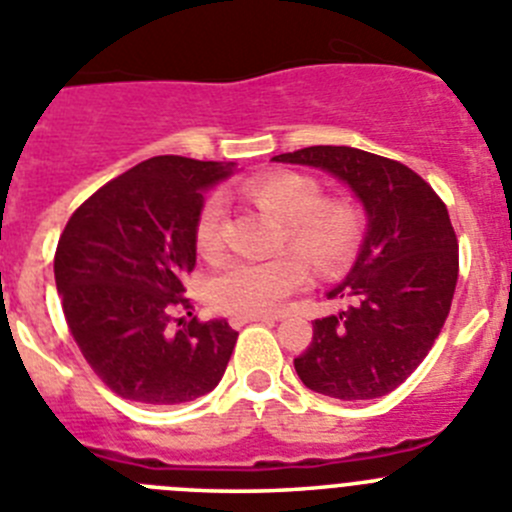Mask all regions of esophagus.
Listing matches in <instances>:
<instances>
[{"instance_id":"1","label":"esophagus","mask_w":512,"mask_h":512,"mask_svg":"<svg viewBox=\"0 0 512 512\" xmlns=\"http://www.w3.org/2000/svg\"><path fill=\"white\" fill-rule=\"evenodd\" d=\"M265 321H278V315H267V313H255V315H234L232 328H242L247 323H265Z\"/></svg>"}]
</instances>
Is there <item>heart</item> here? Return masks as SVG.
<instances>
[{"label": "heart", "instance_id": "b5f03b06", "mask_svg": "<svg viewBox=\"0 0 512 512\" xmlns=\"http://www.w3.org/2000/svg\"><path fill=\"white\" fill-rule=\"evenodd\" d=\"M245 194L257 207L280 219V245L295 247L315 272L336 275L358 255L364 242L361 217L348 204L326 202L321 184L313 176L283 169L265 171L247 181ZM194 242L204 257H214L222 247L219 197H209L199 209ZM299 256L293 250H283L265 260L229 257L209 278V303L232 315L270 313L280 308V303L308 280V267Z\"/></svg>", "mask_w": 512, "mask_h": 512}]
</instances>
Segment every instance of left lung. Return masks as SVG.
Here are the masks:
<instances>
[{"label":"left lung","instance_id":"8db88e82","mask_svg":"<svg viewBox=\"0 0 512 512\" xmlns=\"http://www.w3.org/2000/svg\"><path fill=\"white\" fill-rule=\"evenodd\" d=\"M275 161L331 171L369 214L356 265L328 293L348 308L313 323L295 371L333 399L386 396L422 364L450 315L460 252L447 204L417 171L361 148L308 146Z\"/></svg>","mask_w":512,"mask_h":512}]
</instances>
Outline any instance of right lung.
<instances>
[{"instance_id": "right-lung-1", "label": "right lung", "mask_w": 512, "mask_h": 512, "mask_svg": "<svg viewBox=\"0 0 512 512\" xmlns=\"http://www.w3.org/2000/svg\"><path fill=\"white\" fill-rule=\"evenodd\" d=\"M229 166L154 156L100 186L68 219L55 250L62 313L90 369L113 394L184 404L209 394L240 333L197 321L184 275L197 265L204 186Z\"/></svg>"}]
</instances>
